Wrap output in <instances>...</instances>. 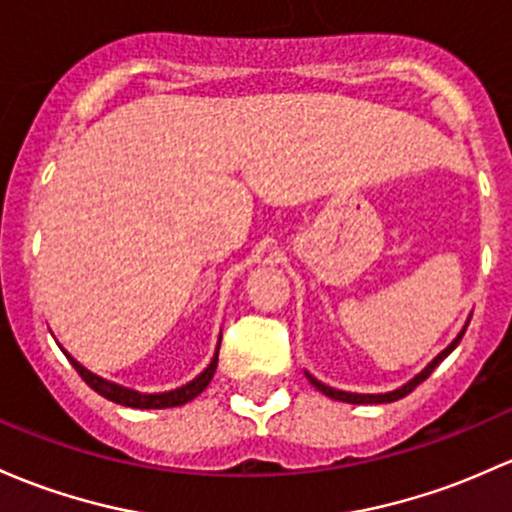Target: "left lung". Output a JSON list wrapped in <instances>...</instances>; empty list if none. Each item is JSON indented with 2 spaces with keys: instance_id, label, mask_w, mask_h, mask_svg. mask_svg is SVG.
Instances as JSON below:
<instances>
[{
  "instance_id": "1",
  "label": "left lung",
  "mask_w": 512,
  "mask_h": 512,
  "mask_svg": "<svg viewBox=\"0 0 512 512\" xmlns=\"http://www.w3.org/2000/svg\"><path fill=\"white\" fill-rule=\"evenodd\" d=\"M461 336H464V331L459 333V336L454 338V343H451L449 348H444V351H441L437 358L432 360V363L427 365V368L422 370V373L417 375V378L414 380H410V383L407 385H402L400 390H392V392H385V395H355V392H343V390H333V387H328V385H324V383H319V380L316 378H311L309 373H306V378H309V383L316 387V390H321L324 392V395H328V397H333V400H338V402H351V405H380V402H395V400H402V397L405 395H410V392L414 390V387H417L419 383H424V380L429 378V375L434 373V368H437V365L441 363V360L446 358V355H449L451 351H454L456 346H459V341H461Z\"/></svg>"
}]
</instances>
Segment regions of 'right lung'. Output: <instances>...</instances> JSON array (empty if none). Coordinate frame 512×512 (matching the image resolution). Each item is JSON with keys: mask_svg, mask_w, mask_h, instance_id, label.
Masks as SVG:
<instances>
[{"mask_svg": "<svg viewBox=\"0 0 512 512\" xmlns=\"http://www.w3.org/2000/svg\"><path fill=\"white\" fill-rule=\"evenodd\" d=\"M63 353H66V351H63ZM68 360H71L73 368L78 370L80 378H83L85 383L93 387V390L98 392V395H102V397H105V400H110V402H117V405L134 407V410H164V407L186 405V402H191L193 397H198L203 390H206L208 383H211V380H213L215 368H218V353H215V358L211 360V365H208V368L203 370V373L198 375L196 380H191V383H188V385L179 387V390H171V392H159V395H142V392L127 390V387L115 385V383H110V380L98 378V375H93V373H90V370H85L83 365L78 363V360H73L71 355H68Z\"/></svg>", "mask_w": 512, "mask_h": 512, "instance_id": "add662e5", "label": "right lung"}]
</instances>
